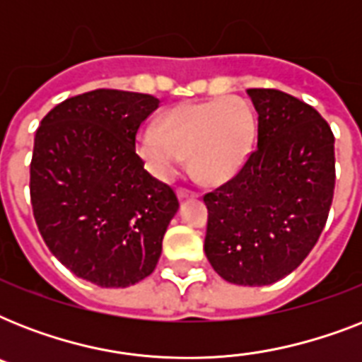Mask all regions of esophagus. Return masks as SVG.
Instances as JSON below:
<instances>
[{
    "label": "esophagus",
    "instance_id": "obj_1",
    "mask_svg": "<svg viewBox=\"0 0 362 362\" xmlns=\"http://www.w3.org/2000/svg\"><path fill=\"white\" fill-rule=\"evenodd\" d=\"M176 195H178V199H180V201H184V199L197 197V193L189 192V189H186V187H178V189H176Z\"/></svg>",
    "mask_w": 362,
    "mask_h": 362
}]
</instances>
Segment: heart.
<instances>
[{
  "label": "heart",
  "instance_id": "1",
  "mask_svg": "<svg viewBox=\"0 0 362 362\" xmlns=\"http://www.w3.org/2000/svg\"><path fill=\"white\" fill-rule=\"evenodd\" d=\"M255 122L240 99L216 98L178 105L165 112L159 131L144 127L136 136V153L158 180H173L186 163L206 184L231 180L252 153Z\"/></svg>",
  "mask_w": 362,
  "mask_h": 362
}]
</instances>
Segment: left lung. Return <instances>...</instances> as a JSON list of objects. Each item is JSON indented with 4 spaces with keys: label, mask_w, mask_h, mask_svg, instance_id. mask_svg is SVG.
<instances>
[{
    "label": "left lung",
    "mask_w": 362,
    "mask_h": 362,
    "mask_svg": "<svg viewBox=\"0 0 362 362\" xmlns=\"http://www.w3.org/2000/svg\"><path fill=\"white\" fill-rule=\"evenodd\" d=\"M257 148L235 178L204 195V253L237 286H270L312 252L334 193V136L314 107L280 90H246Z\"/></svg>",
    "instance_id": "1"
}]
</instances>
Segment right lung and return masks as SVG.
<instances>
[{"label": "right lung", "mask_w": 362, "mask_h": 362, "mask_svg": "<svg viewBox=\"0 0 362 362\" xmlns=\"http://www.w3.org/2000/svg\"><path fill=\"white\" fill-rule=\"evenodd\" d=\"M158 107L148 93L93 90L56 105L35 133L37 227L62 264L95 286L127 287L152 274L178 212L175 192L135 152L136 131Z\"/></svg>", "instance_id": "1"}]
</instances>
